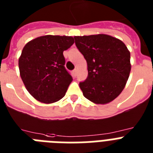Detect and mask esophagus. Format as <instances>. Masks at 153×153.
Wrapping results in <instances>:
<instances>
[{
    "label": "esophagus",
    "instance_id": "1",
    "mask_svg": "<svg viewBox=\"0 0 153 153\" xmlns=\"http://www.w3.org/2000/svg\"><path fill=\"white\" fill-rule=\"evenodd\" d=\"M73 74H74V76H76V74H77V69H74V70L73 71Z\"/></svg>",
    "mask_w": 153,
    "mask_h": 153
}]
</instances>
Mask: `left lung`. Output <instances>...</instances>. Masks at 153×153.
I'll return each instance as SVG.
<instances>
[{
  "mask_svg": "<svg viewBox=\"0 0 153 153\" xmlns=\"http://www.w3.org/2000/svg\"><path fill=\"white\" fill-rule=\"evenodd\" d=\"M74 39L88 65V77L79 84L83 95L96 104L111 102L123 91L131 70L126 46L118 39L104 34Z\"/></svg>",
  "mask_w": 153,
  "mask_h": 153,
  "instance_id": "8db88e82",
  "label": "left lung"
}]
</instances>
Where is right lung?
<instances>
[{"mask_svg": "<svg viewBox=\"0 0 153 153\" xmlns=\"http://www.w3.org/2000/svg\"><path fill=\"white\" fill-rule=\"evenodd\" d=\"M73 43L72 36L44 35L24 46L19 58V73L35 100L52 103L64 97L73 77L64 66L63 51Z\"/></svg>", "mask_w": 153, "mask_h": 153, "instance_id": "1", "label": "right lung"}]
</instances>
